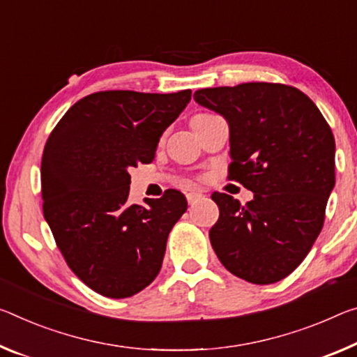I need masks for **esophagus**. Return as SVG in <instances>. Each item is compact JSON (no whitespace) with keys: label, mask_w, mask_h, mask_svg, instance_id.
Returning <instances> with one entry per match:
<instances>
[{"label":"esophagus","mask_w":357,"mask_h":357,"mask_svg":"<svg viewBox=\"0 0 357 357\" xmlns=\"http://www.w3.org/2000/svg\"><path fill=\"white\" fill-rule=\"evenodd\" d=\"M185 197H188V202H189V205H194L195 202H199V200L202 199L203 194H202V192L190 190V192H188V194H185Z\"/></svg>","instance_id":"1"}]
</instances>
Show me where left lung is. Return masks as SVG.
Segmentation results:
<instances>
[{
  "instance_id": "left-lung-1",
  "label": "left lung",
  "mask_w": 357,
  "mask_h": 357,
  "mask_svg": "<svg viewBox=\"0 0 357 357\" xmlns=\"http://www.w3.org/2000/svg\"><path fill=\"white\" fill-rule=\"evenodd\" d=\"M199 105L229 122V179L254 192L246 205L214 192L219 219L209 230L230 273L254 284L291 275L324 224L335 185V139L313 101L296 87L246 82L202 89Z\"/></svg>"
}]
</instances>
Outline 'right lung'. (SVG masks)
<instances>
[{
	"instance_id": "obj_1",
	"label": "right lung",
	"mask_w": 357,
	"mask_h": 357,
	"mask_svg": "<svg viewBox=\"0 0 357 357\" xmlns=\"http://www.w3.org/2000/svg\"><path fill=\"white\" fill-rule=\"evenodd\" d=\"M190 90L87 95L60 119L44 146L43 211L68 267L90 289L132 297L155 280L169 230L188 209L168 189L130 205V173L151 163L162 133L190 101Z\"/></svg>"
}]
</instances>
